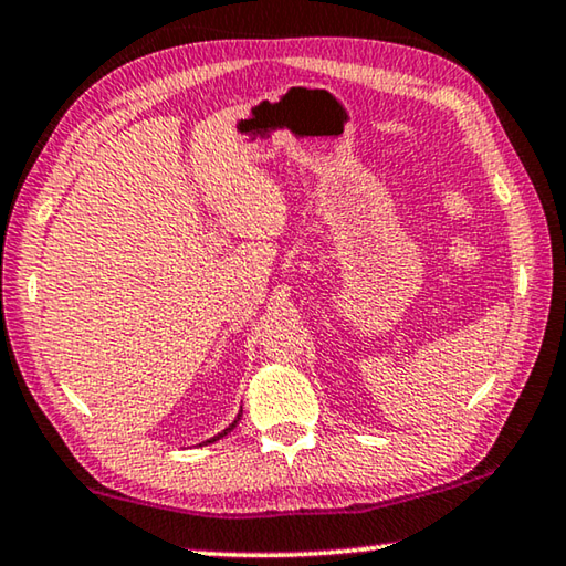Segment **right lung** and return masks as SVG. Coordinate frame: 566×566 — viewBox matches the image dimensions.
I'll list each match as a JSON object with an SVG mask.
<instances>
[{"label": "right lung", "instance_id": "right-lung-1", "mask_svg": "<svg viewBox=\"0 0 566 566\" xmlns=\"http://www.w3.org/2000/svg\"><path fill=\"white\" fill-rule=\"evenodd\" d=\"M239 420H241V410H239V416L234 418V423H231L229 428H223L219 436H213V438H209V441H203V443H217V441H219V438H223V436H229V433H231V430H234V428H237V423H239Z\"/></svg>", "mask_w": 566, "mask_h": 566}]
</instances>
